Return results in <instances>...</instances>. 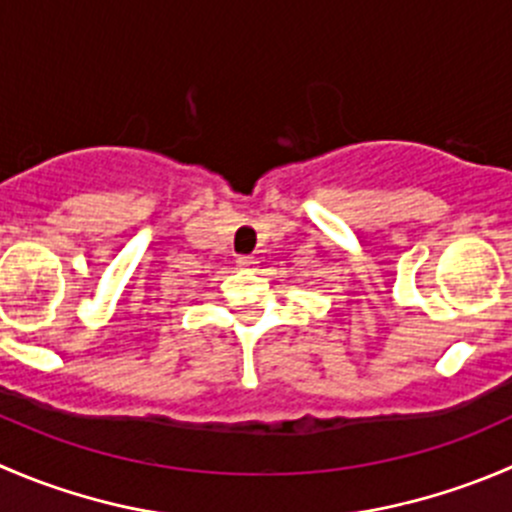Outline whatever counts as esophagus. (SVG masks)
I'll use <instances>...</instances> for the list:
<instances>
[{"instance_id":"obj_1","label":"esophagus","mask_w":512,"mask_h":512,"mask_svg":"<svg viewBox=\"0 0 512 512\" xmlns=\"http://www.w3.org/2000/svg\"><path fill=\"white\" fill-rule=\"evenodd\" d=\"M237 265H240V267H255V257H250V255L237 257Z\"/></svg>"}]
</instances>
